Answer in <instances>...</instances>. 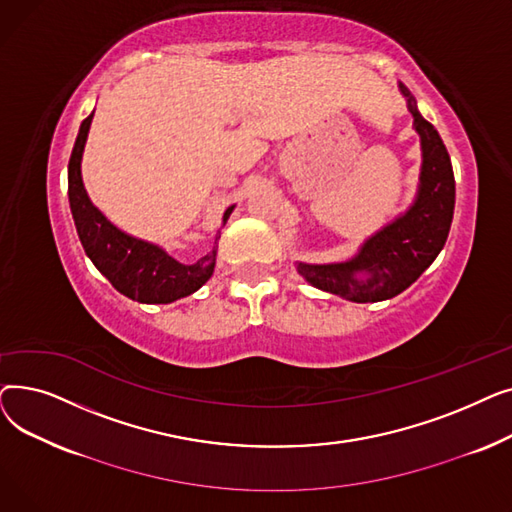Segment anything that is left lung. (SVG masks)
Here are the masks:
<instances>
[{
	"instance_id": "obj_1",
	"label": "left lung",
	"mask_w": 512,
	"mask_h": 512,
	"mask_svg": "<svg viewBox=\"0 0 512 512\" xmlns=\"http://www.w3.org/2000/svg\"><path fill=\"white\" fill-rule=\"evenodd\" d=\"M421 143V170L413 203L363 240L357 253L336 263L297 261V272L315 288L353 303H380L407 290L446 245L454 213V172L438 130L398 83Z\"/></svg>"
}]
</instances>
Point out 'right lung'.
<instances>
[{"label": "right lung", "instance_id": "1", "mask_svg": "<svg viewBox=\"0 0 512 512\" xmlns=\"http://www.w3.org/2000/svg\"><path fill=\"white\" fill-rule=\"evenodd\" d=\"M93 114L83 120L68 164V201L74 226L87 257L124 297L145 305H168L197 292L211 276L218 249L195 263H180L164 247L120 230L105 218L87 195L83 182V153ZM236 205L224 211L226 224Z\"/></svg>", "mask_w": 512, "mask_h": 512}]
</instances>
